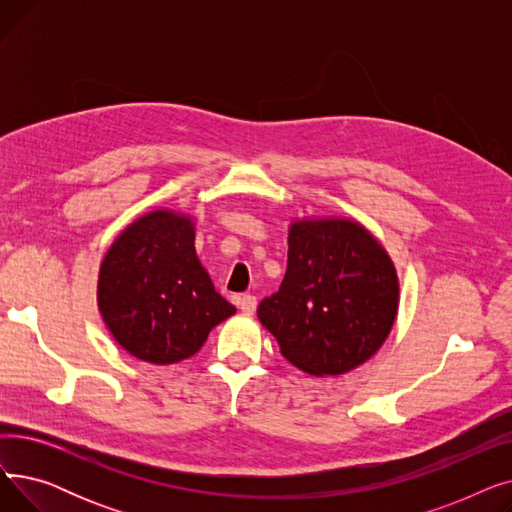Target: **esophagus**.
Instances as JSON below:
<instances>
[{"label":"esophagus","mask_w":512,"mask_h":512,"mask_svg":"<svg viewBox=\"0 0 512 512\" xmlns=\"http://www.w3.org/2000/svg\"><path fill=\"white\" fill-rule=\"evenodd\" d=\"M238 307L245 315H253L257 309V297H253V294H242L238 301Z\"/></svg>","instance_id":"34e87169"}]
</instances>
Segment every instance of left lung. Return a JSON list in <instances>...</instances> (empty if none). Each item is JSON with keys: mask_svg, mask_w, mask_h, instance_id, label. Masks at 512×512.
I'll return each mask as SVG.
<instances>
[{"mask_svg": "<svg viewBox=\"0 0 512 512\" xmlns=\"http://www.w3.org/2000/svg\"><path fill=\"white\" fill-rule=\"evenodd\" d=\"M400 284L396 267L363 224L301 218L288 228L280 290L257 317L286 361L309 375H342L369 361L392 332Z\"/></svg>", "mask_w": 512, "mask_h": 512, "instance_id": "1", "label": "left lung"}]
</instances>
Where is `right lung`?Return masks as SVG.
I'll list each match as a JSON object with an SVG mask.
<instances>
[{
  "instance_id": "right-lung-1",
  "label": "right lung",
  "mask_w": 512,
  "mask_h": 512,
  "mask_svg": "<svg viewBox=\"0 0 512 512\" xmlns=\"http://www.w3.org/2000/svg\"><path fill=\"white\" fill-rule=\"evenodd\" d=\"M97 307L134 359L172 365L193 357L209 332L236 313L195 251V220L157 207L130 222L103 255Z\"/></svg>"
}]
</instances>
